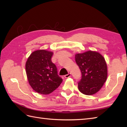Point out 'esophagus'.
I'll list each match as a JSON object with an SVG mask.
<instances>
[{
	"instance_id": "34e87169",
	"label": "esophagus",
	"mask_w": 127,
	"mask_h": 127,
	"mask_svg": "<svg viewBox=\"0 0 127 127\" xmlns=\"http://www.w3.org/2000/svg\"><path fill=\"white\" fill-rule=\"evenodd\" d=\"M70 76H71V74L68 73V74H67V75H64V77H65L66 78H69V77H70Z\"/></svg>"
}]
</instances>
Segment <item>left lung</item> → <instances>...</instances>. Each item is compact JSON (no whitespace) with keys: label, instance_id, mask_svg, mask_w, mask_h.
Masks as SVG:
<instances>
[{"label":"left lung","instance_id":"left-lung-1","mask_svg":"<svg viewBox=\"0 0 127 127\" xmlns=\"http://www.w3.org/2000/svg\"><path fill=\"white\" fill-rule=\"evenodd\" d=\"M76 63L81 72L78 88L82 94L91 95L102 87L107 78V66L104 58L97 52L89 51L75 55Z\"/></svg>","mask_w":127,"mask_h":127}]
</instances>
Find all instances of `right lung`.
Wrapping results in <instances>:
<instances>
[{"mask_svg":"<svg viewBox=\"0 0 127 127\" xmlns=\"http://www.w3.org/2000/svg\"><path fill=\"white\" fill-rule=\"evenodd\" d=\"M52 52L41 49L33 52L26 63L28 81L34 91L47 95L55 91L63 82L57 67L52 62Z\"/></svg>","mask_w":127,"mask_h":127,"instance_id":"1","label":"right lung"}]
</instances>
